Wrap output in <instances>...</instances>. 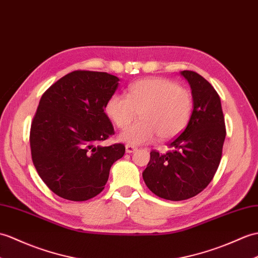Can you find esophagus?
<instances>
[{"label":"esophagus","mask_w":258,"mask_h":258,"mask_svg":"<svg viewBox=\"0 0 258 258\" xmlns=\"http://www.w3.org/2000/svg\"><path fill=\"white\" fill-rule=\"evenodd\" d=\"M125 149H126V153L132 154V153H134L137 148L135 146H133V145H130V144H127V145L125 146Z\"/></svg>","instance_id":"esophagus-1"}]
</instances>
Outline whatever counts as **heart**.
Instances as JSON below:
<instances>
[{"label": "heart", "mask_w": 258, "mask_h": 258, "mask_svg": "<svg viewBox=\"0 0 258 258\" xmlns=\"http://www.w3.org/2000/svg\"><path fill=\"white\" fill-rule=\"evenodd\" d=\"M194 109L190 90L164 78H145L128 88L126 97L113 94L105 113L118 128H126L139 112L141 119L119 135L125 143L141 145L156 136L168 141L187 126Z\"/></svg>", "instance_id": "heart-1"}]
</instances>
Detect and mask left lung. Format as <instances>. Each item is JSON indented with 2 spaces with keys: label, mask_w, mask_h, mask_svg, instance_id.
Here are the masks:
<instances>
[{
  "label": "left lung",
  "mask_w": 258,
  "mask_h": 258,
  "mask_svg": "<svg viewBox=\"0 0 258 258\" xmlns=\"http://www.w3.org/2000/svg\"><path fill=\"white\" fill-rule=\"evenodd\" d=\"M180 75L188 81L194 110L182 133L170 142L171 152H151L143 179L153 194L180 201L200 194L211 182L220 165L225 140L221 100L214 88L195 71Z\"/></svg>",
  "instance_id": "left-lung-1"
}]
</instances>
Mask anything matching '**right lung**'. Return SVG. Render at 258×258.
<instances>
[{
  "instance_id": "add662e5",
  "label": "right lung",
  "mask_w": 258,
  "mask_h": 258,
  "mask_svg": "<svg viewBox=\"0 0 258 258\" xmlns=\"http://www.w3.org/2000/svg\"><path fill=\"white\" fill-rule=\"evenodd\" d=\"M117 77L77 70L43 94L31 127L32 159L53 194L71 201L98 196L125 146L99 143L114 134L104 109L118 88Z\"/></svg>"
}]
</instances>
